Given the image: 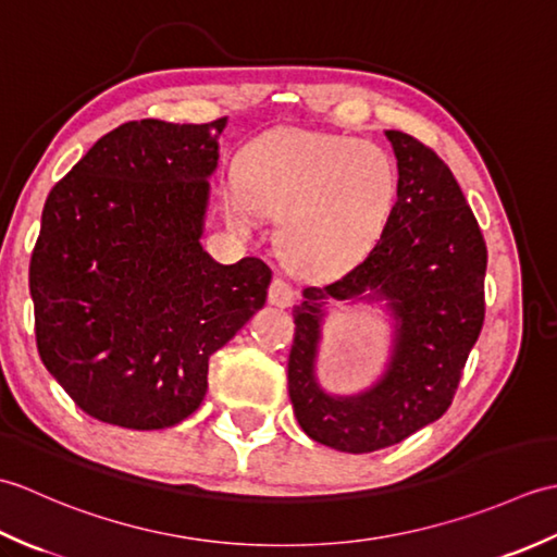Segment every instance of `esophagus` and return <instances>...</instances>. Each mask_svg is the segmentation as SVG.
Wrapping results in <instances>:
<instances>
[{"instance_id":"esophagus-1","label":"esophagus","mask_w":557,"mask_h":557,"mask_svg":"<svg viewBox=\"0 0 557 557\" xmlns=\"http://www.w3.org/2000/svg\"><path fill=\"white\" fill-rule=\"evenodd\" d=\"M268 297H270V304H272V306H280V309H287V306L294 304V297H297V292H294V287L289 285L287 280L275 277V280H272V285H270Z\"/></svg>"}]
</instances>
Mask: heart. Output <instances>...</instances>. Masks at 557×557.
Segmentation results:
<instances>
[{
    "label": "heart",
    "instance_id": "1",
    "mask_svg": "<svg viewBox=\"0 0 557 557\" xmlns=\"http://www.w3.org/2000/svg\"><path fill=\"white\" fill-rule=\"evenodd\" d=\"M220 182V206L236 230L277 215V248L304 275H337L381 242L399 198L395 158L371 140L318 132L253 138Z\"/></svg>",
    "mask_w": 557,
    "mask_h": 557
}]
</instances>
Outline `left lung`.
<instances>
[{
  "instance_id": "8db88e82",
  "label": "left lung",
  "mask_w": 557,
  "mask_h": 557,
  "mask_svg": "<svg viewBox=\"0 0 557 557\" xmlns=\"http://www.w3.org/2000/svg\"><path fill=\"white\" fill-rule=\"evenodd\" d=\"M399 170V198L381 242L325 287H306L294 306L289 399L304 433L339 453H375L437 421L453 405L483 325L486 244L474 212L431 148L385 134ZM335 300L381 305L391 326L382 375L363 391L333 396L317 381L322 323Z\"/></svg>"
}]
</instances>
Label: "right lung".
Masks as SVG:
<instances>
[{"instance_id":"right-lung-1","label":"right lung","mask_w":557,"mask_h":557,"mask_svg":"<svg viewBox=\"0 0 557 557\" xmlns=\"http://www.w3.org/2000/svg\"><path fill=\"white\" fill-rule=\"evenodd\" d=\"M224 124L126 122L45 200L35 337L45 369L92 419L156 431L191 417L208 359L265 306L263 260L222 265L200 242Z\"/></svg>"}]
</instances>
